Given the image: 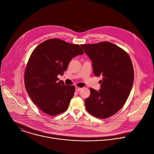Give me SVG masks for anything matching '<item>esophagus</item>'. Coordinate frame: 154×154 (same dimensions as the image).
Returning <instances> with one entry per match:
<instances>
[{
    "mask_svg": "<svg viewBox=\"0 0 154 154\" xmlns=\"http://www.w3.org/2000/svg\"><path fill=\"white\" fill-rule=\"evenodd\" d=\"M81 89H82V88L79 87H78V86H76V87H75V90H76V91H79L81 90Z\"/></svg>",
    "mask_w": 154,
    "mask_h": 154,
    "instance_id": "obj_1",
    "label": "esophagus"
}]
</instances>
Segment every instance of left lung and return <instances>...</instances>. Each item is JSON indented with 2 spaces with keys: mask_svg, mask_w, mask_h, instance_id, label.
Returning <instances> with one entry per match:
<instances>
[{
  "mask_svg": "<svg viewBox=\"0 0 154 154\" xmlns=\"http://www.w3.org/2000/svg\"><path fill=\"white\" fill-rule=\"evenodd\" d=\"M81 46L92 61L94 75L103 76L99 91L90 88L86 110L97 118H107L122 107L129 96L134 79L132 60L127 52L109 42Z\"/></svg>",
  "mask_w": 154,
  "mask_h": 154,
  "instance_id": "1",
  "label": "left lung"
}]
</instances>
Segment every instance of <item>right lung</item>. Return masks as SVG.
<instances>
[{"instance_id":"right-lung-1","label":"right lung","mask_w":154,"mask_h":154,"mask_svg":"<svg viewBox=\"0 0 154 154\" xmlns=\"http://www.w3.org/2000/svg\"><path fill=\"white\" fill-rule=\"evenodd\" d=\"M84 54L79 45L50 39L33 50L27 63L24 82L32 101L44 113L54 116L65 112L74 96L75 87L59 81L72 59Z\"/></svg>"}]
</instances>
